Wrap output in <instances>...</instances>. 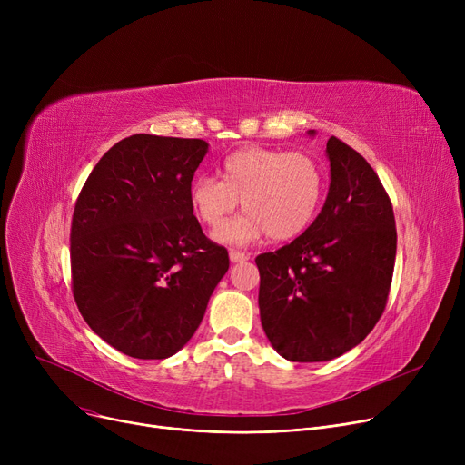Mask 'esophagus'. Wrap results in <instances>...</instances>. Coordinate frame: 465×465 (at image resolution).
Returning a JSON list of instances; mask_svg holds the SVG:
<instances>
[{"instance_id":"1","label":"esophagus","mask_w":465,"mask_h":465,"mask_svg":"<svg viewBox=\"0 0 465 465\" xmlns=\"http://www.w3.org/2000/svg\"><path fill=\"white\" fill-rule=\"evenodd\" d=\"M251 256L247 252H241V251H230V260L233 263H241V262H247Z\"/></svg>"}]
</instances>
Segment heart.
Returning <instances> with one entry per match:
<instances>
[{"label": "heart", "instance_id": "obj_1", "mask_svg": "<svg viewBox=\"0 0 465 465\" xmlns=\"http://www.w3.org/2000/svg\"><path fill=\"white\" fill-rule=\"evenodd\" d=\"M220 177H193L188 198L203 224L216 230L239 207L247 213L216 232V239L245 245L267 233L272 241L302 235L321 209L326 179L319 162L303 153L247 146L220 165Z\"/></svg>", "mask_w": 465, "mask_h": 465}]
</instances>
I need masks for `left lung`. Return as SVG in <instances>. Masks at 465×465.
<instances>
[{
  "mask_svg": "<svg viewBox=\"0 0 465 465\" xmlns=\"http://www.w3.org/2000/svg\"><path fill=\"white\" fill-rule=\"evenodd\" d=\"M326 156L330 190L321 214L290 245L256 258L262 328L290 361H328L360 345L392 284L398 235L386 190L337 137L328 139Z\"/></svg>",
  "mask_w": 465,
  "mask_h": 465,
  "instance_id": "obj_1",
  "label": "left lung"
}]
</instances>
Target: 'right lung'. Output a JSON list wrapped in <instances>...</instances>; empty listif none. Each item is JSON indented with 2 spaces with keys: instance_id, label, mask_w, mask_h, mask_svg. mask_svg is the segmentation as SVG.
<instances>
[{
  "instance_id": "right-lung-1",
  "label": "right lung",
  "mask_w": 465,
  "mask_h": 465,
  "mask_svg": "<svg viewBox=\"0 0 465 465\" xmlns=\"http://www.w3.org/2000/svg\"><path fill=\"white\" fill-rule=\"evenodd\" d=\"M203 139L137 134L95 163L73 211V298L94 333L139 360L179 352L228 272L188 188Z\"/></svg>"
}]
</instances>
